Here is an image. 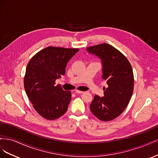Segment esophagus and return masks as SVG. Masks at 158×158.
<instances>
[{"instance_id":"1","label":"esophagus","mask_w":158,"mask_h":158,"mask_svg":"<svg viewBox=\"0 0 158 158\" xmlns=\"http://www.w3.org/2000/svg\"><path fill=\"white\" fill-rule=\"evenodd\" d=\"M75 93L76 94H83L84 92H83V91H80V90H78V89H76L75 91Z\"/></svg>"}]
</instances>
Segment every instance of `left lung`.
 <instances>
[{"instance_id": "obj_1", "label": "left lung", "mask_w": 158, "mask_h": 158, "mask_svg": "<svg viewBox=\"0 0 158 158\" xmlns=\"http://www.w3.org/2000/svg\"><path fill=\"white\" fill-rule=\"evenodd\" d=\"M86 50L101 59L102 79L108 85L106 89L103 87V97L95 95L91 112L99 120L111 121L120 115L131 100L134 89L132 66L120 51L109 44L89 47Z\"/></svg>"}]
</instances>
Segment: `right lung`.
Instances as JSON below:
<instances>
[{
  "label": "right lung",
  "instance_id": "obj_1",
  "mask_svg": "<svg viewBox=\"0 0 158 158\" xmlns=\"http://www.w3.org/2000/svg\"><path fill=\"white\" fill-rule=\"evenodd\" d=\"M78 51L48 47L27 65L23 81L26 94L35 111L46 119L58 118L67 111L71 92L55 85V80L65 74L67 63Z\"/></svg>",
  "mask_w": 158,
  "mask_h": 158
}]
</instances>
